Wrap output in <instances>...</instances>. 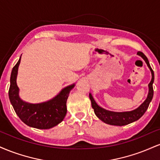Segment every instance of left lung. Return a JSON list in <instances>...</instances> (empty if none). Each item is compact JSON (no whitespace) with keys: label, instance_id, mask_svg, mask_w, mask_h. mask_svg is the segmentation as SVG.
I'll list each match as a JSON object with an SVG mask.
<instances>
[{"label":"left lung","instance_id":"obj_1","mask_svg":"<svg viewBox=\"0 0 160 160\" xmlns=\"http://www.w3.org/2000/svg\"><path fill=\"white\" fill-rule=\"evenodd\" d=\"M138 55L144 58L145 62L148 65L150 71H151L152 79L151 81L150 82L148 87H149V92H148V97H147L146 100L143 102L142 104L139 106L138 108H136L135 110L132 111H126V112H113L110 111L108 110L104 109V108H101L97 104L93 98L92 95L89 93V98L91 100L92 108L94 109V112L95 115L100 119L101 120L103 121L104 122L107 124L113 125V126H125V125H128L131 122H135L140 119L144 113L148 110V107L150 102L152 101L153 96V83L154 81V73L153 71L152 70L150 67L149 61H148V58L146 56L141 52H138Z\"/></svg>","mask_w":160,"mask_h":160}]
</instances>
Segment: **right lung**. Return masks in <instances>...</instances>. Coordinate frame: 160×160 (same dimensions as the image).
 <instances>
[{"label":"right lung","mask_w":160,"mask_h":160,"mask_svg":"<svg viewBox=\"0 0 160 160\" xmlns=\"http://www.w3.org/2000/svg\"><path fill=\"white\" fill-rule=\"evenodd\" d=\"M21 61L19 58L16 65L12 68L10 75V86L9 89V98L18 117L24 123L31 127L48 129L62 122L67 113L66 102L70 91L75 84L64 88L51 100L39 104H30L20 98L19 89L16 84L18 68Z\"/></svg>","instance_id":"add662e5"}]
</instances>
